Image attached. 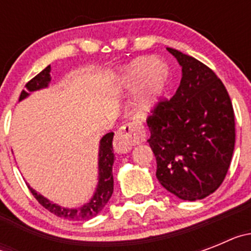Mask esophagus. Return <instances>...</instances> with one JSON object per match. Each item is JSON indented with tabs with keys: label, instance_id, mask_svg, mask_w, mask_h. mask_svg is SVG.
I'll return each instance as SVG.
<instances>
[{
	"label": "esophagus",
	"instance_id": "esophagus-1",
	"mask_svg": "<svg viewBox=\"0 0 251 251\" xmlns=\"http://www.w3.org/2000/svg\"><path fill=\"white\" fill-rule=\"evenodd\" d=\"M146 141L145 130L138 128L132 123L123 124L117 133L114 138V150L118 153L129 152L132 146H136Z\"/></svg>",
	"mask_w": 251,
	"mask_h": 251
}]
</instances>
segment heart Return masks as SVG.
<instances>
[{"label": "heart", "mask_w": 251, "mask_h": 251, "mask_svg": "<svg viewBox=\"0 0 251 251\" xmlns=\"http://www.w3.org/2000/svg\"><path fill=\"white\" fill-rule=\"evenodd\" d=\"M121 85L129 93L138 92L137 112L145 117L154 109L168 85V69L148 57L133 60L122 70Z\"/></svg>", "instance_id": "b5f03b06"}]
</instances>
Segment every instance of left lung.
<instances>
[{
  "label": "left lung",
  "instance_id": "obj_1",
  "mask_svg": "<svg viewBox=\"0 0 251 251\" xmlns=\"http://www.w3.org/2000/svg\"><path fill=\"white\" fill-rule=\"evenodd\" d=\"M182 66L176 94L147 117L159 183L178 199L196 201L220 187L235 147V115L223 81L190 55L167 48Z\"/></svg>",
  "mask_w": 251,
  "mask_h": 251
}]
</instances>
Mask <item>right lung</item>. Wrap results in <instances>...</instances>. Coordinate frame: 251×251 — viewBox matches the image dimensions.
Here are the masks:
<instances>
[{
    "label": "right lung",
    "instance_id": "1",
    "mask_svg": "<svg viewBox=\"0 0 251 251\" xmlns=\"http://www.w3.org/2000/svg\"><path fill=\"white\" fill-rule=\"evenodd\" d=\"M50 72L51 68L50 65L46 66L43 72L39 73L35 77H32L28 83H26L25 90H22L21 94H20V100H22L24 98H26L28 95V93L35 92V90L43 89L46 88L48 84L50 83ZM113 136L114 133H106L105 136L100 139V146H99V182L98 187H97V191H95L94 196H93L92 200L86 205L81 206L79 208H64L60 207L56 203H52L51 201H49L48 199H45L44 196H41L40 194H37L35 190L28 186L31 194L34 195V197L39 201V203L41 206L49 210L50 212L55 214L59 217H64V219H68V220H75V221H81V220H89L92 217L97 216L99 212L105 207L106 202L109 201L110 196L113 194V162H114V153H113Z\"/></svg>",
    "mask_w": 251,
    "mask_h": 251
}]
</instances>
